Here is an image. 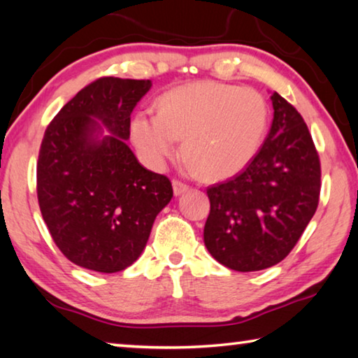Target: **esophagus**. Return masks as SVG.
I'll list each match as a JSON object with an SVG mask.
<instances>
[{
  "mask_svg": "<svg viewBox=\"0 0 358 358\" xmlns=\"http://www.w3.org/2000/svg\"><path fill=\"white\" fill-rule=\"evenodd\" d=\"M172 186H173L175 196H180V194H183V192H186L187 189H189V186H187L186 183H183V181H181V180H177V178L172 181Z\"/></svg>",
  "mask_w": 358,
  "mask_h": 358,
  "instance_id": "esophagus-1",
  "label": "esophagus"
}]
</instances>
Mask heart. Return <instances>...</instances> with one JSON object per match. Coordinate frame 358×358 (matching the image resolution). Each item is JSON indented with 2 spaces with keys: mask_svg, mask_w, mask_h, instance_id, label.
Wrapping results in <instances>:
<instances>
[{
  "mask_svg": "<svg viewBox=\"0 0 358 358\" xmlns=\"http://www.w3.org/2000/svg\"><path fill=\"white\" fill-rule=\"evenodd\" d=\"M268 120V104L254 88L205 80L162 94L156 115H136L131 134L153 164L177 156L183 138V156L192 167L203 177L229 178L257 155Z\"/></svg>",
  "mask_w": 358,
  "mask_h": 358,
  "instance_id": "1",
  "label": "heart"
}]
</instances>
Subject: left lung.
<instances>
[{
    "label": "left lung",
    "mask_w": 358,
    "mask_h": 358,
    "mask_svg": "<svg viewBox=\"0 0 358 358\" xmlns=\"http://www.w3.org/2000/svg\"><path fill=\"white\" fill-rule=\"evenodd\" d=\"M271 104L273 123L254 159L207 189L205 246L217 262L237 271L281 262L319 203L320 161L308 126L276 92Z\"/></svg>",
    "instance_id": "obj_1"
}]
</instances>
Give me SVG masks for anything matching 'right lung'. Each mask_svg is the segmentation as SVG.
I'll list each match as a JSON object with an SVG mask.
<instances>
[{
	"instance_id": "right-lung-1",
	"label": "right lung",
	"mask_w": 358,
	"mask_h": 358,
	"mask_svg": "<svg viewBox=\"0 0 358 358\" xmlns=\"http://www.w3.org/2000/svg\"><path fill=\"white\" fill-rule=\"evenodd\" d=\"M151 80L101 77L47 126L38 159V201L53 241L71 262L115 273L147 245L171 202L166 175L147 171L128 147L131 113ZM111 132L101 136V124Z\"/></svg>"
}]
</instances>
